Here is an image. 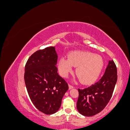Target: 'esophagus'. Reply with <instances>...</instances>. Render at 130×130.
Returning a JSON list of instances; mask_svg holds the SVG:
<instances>
[{
	"instance_id": "1",
	"label": "esophagus",
	"mask_w": 130,
	"mask_h": 130,
	"mask_svg": "<svg viewBox=\"0 0 130 130\" xmlns=\"http://www.w3.org/2000/svg\"><path fill=\"white\" fill-rule=\"evenodd\" d=\"M74 88V87L73 86H72L71 85H69V89H72V88Z\"/></svg>"
}]
</instances>
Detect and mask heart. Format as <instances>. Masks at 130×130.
<instances>
[{
  "label": "heart",
  "instance_id": "obj_1",
  "mask_svg": "<svg viewBox=\"0 0 130 130\" xmlns=\"http://www.w3.org/2000/svg\"><path fill=\"white\" fill-rule=\"evenodd\" d=\"M104 62L101 56L93 53L74 52L68 58L63 57L58 61V67L61 75L67 76L72 72L73 66L77 67L76 76L81 83L89 85L95 82L103 70Z\"/></svg>",
  "mask_w": 130,
  "mask_h": 130
}]
</instances>
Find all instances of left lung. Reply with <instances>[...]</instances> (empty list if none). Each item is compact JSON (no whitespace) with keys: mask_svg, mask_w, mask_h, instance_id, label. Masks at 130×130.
I'll return each instance as SVG.
<instances>
[{"mask_svg":"<svg viewBox=\"0 0 130 130\" xmlns=\"http://www.w3.org/2000/svg\"><path fill=\"white\" fill-rule=\"evenodd\" d=\"M117 81V69L113 60L109 61L100 80L84 89H78L77 109L84 116L91 117L103 111L112 96Z\"/></svg>","mask_w":130,"mask_h":130,"instance_id":"left-lung-1","label":"left lung"}]
</instances>
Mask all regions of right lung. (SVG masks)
<instances>
[{
	"mask_svg": "<svg viewBox=\"0 0 130 130\" xmlns=\"http://www.w3.org/2000/svg\"><path fill=\"white\" fill-rule=\"evenodd\" d=\"M57 55L54 46L37 50L25 66L24 81L32 103L45 115L56 113L69 87L57 73Z\"/></svg>",
	"mask_w": 130,
	"mask_h": 130,
	"instance_id": "obj_1",
	"label": "right lung"
}]
</instances>
